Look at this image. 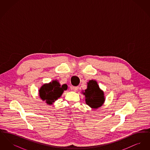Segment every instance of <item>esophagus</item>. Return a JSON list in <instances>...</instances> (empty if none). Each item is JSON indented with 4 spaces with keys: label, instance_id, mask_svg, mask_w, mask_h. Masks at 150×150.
<instances>
[{
    "label": "esophagus",
    "instance_id": "34e87169",
    "mask_svg": "<svg viewBox=\"0 0 150 150\" xmlns=\"http://www.w3.org/2000/svg\"><path fill=\"white\" fill-rule=\"evenodd\" d=\"M79 86H73L72 87V90L74 91V92H76L78 90Z\"/></svg>",
    "mask_w": 150,
    "mask_h": 150
}]
</instances>
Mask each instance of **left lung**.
<instances>
[{
	"mask_svg": "<svg viewBox=\"0 0 150 150\" xmlns=\"http://www.w3.org/2000/svg\"><path fill=\"white\" fill-rule=\"evenodd\" d=\"M83 94L86 96V103L93 108L100 107L104 103V93L95 80H90L88 83L87 89Z\"/></svg>",
	"mask_w": 150,
	"mask_h": 150,
	"instance_id": "obj_1",
	"label": "left lung"
}]
</instances>
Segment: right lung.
<instances>
[{"mask_svg": "<svg viewBox=\"0 0 150 150\" xmlns=\"http://www.w3.org/2000/svg\"><path fill=\"white\" fill-rule=\"evenodd\" d=\"M67 88L63 85L61 86L59 83L54 80L49 84H44L39 90V96L43 100H45L47 103L51 105L58 98L60 97L64 90Z\"/></svg>", "mask_w": 150, "mask_h": 150, "instance_id": "1", "label": "right lung"}]
</instances>
